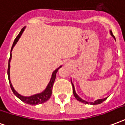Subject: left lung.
<instances>
[{
    "mask_svg": "<svg viewBox=\"0 0 125 125\" xmlns=\"http://www.w3.org/2000/svg\"><path fill=\"white\" fill-rule=\"evenodd\" d=\"M110 34H111V35L113 36L115 39V37L114 36V35L112 34V31H110ZM72 88H73V93H74V95L75 98L77 99L78 101H79V102H82V103H84V104H91V105H97V104H101L102 102H104V101H105V99H107V97L106 98H104V99H97V100H96L95 102H88L87 101H84L83 99H82L81 97H79V96L76 93V91H75V89H74V84L72 83Z\"/></svg>",
    "mask_w": 125,
    "mask_h": 125,
    "instance_id": "left-lung-1",
    "label": "left lung"
}]
</instances>
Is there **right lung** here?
I'll list each match as a JSON object with an SVG mask.
<instances>
[{
	"mask_svg": "<svg viewBox=\"0 0 125 125\" xmlns=\"http://www.w3.org/2000/svg\"><path fill=\"white\" fill-rule=\"evenodd\" d=\"M24 29H25V27L21 30V31H20V32L19 33V34L17 35V37L15 39L13 44V46H12V48H11V52L12 51V50H13L14 46L15 45V44L17 43V42L18 41V40H19V38H20V36L22 34V33H23V32L24 31ZM11 57H12V55H11V53L10 57H9V59L7 74L8 78H9V82L11 89H12L13 92V93L15 94V95L16 96V97H17L20 99H21L22 102H23L24 103H26V104H30V105H38V104H41L42 103H44V102H47V100H49V98L51 97V93H52L53 86V83L54 82H55V78H56L57 72L58 70H59L62 66H60V68H58L57 69V70H55L53 72V74H52L51 78L50 81H49V83L48 84L47 87L46 89L44 90V91H42V92L41 93H38V94L30 96V97H23V96L20 95V94L17 93L15 90L14 89L13 87L12 86L11 80H10V62H11Z\"/></svg>",
	"mask_w": 125,
	"mask_h": 125,
	"instance_id": "obj_1",
	"label": "right lung"
}]
</instances>
